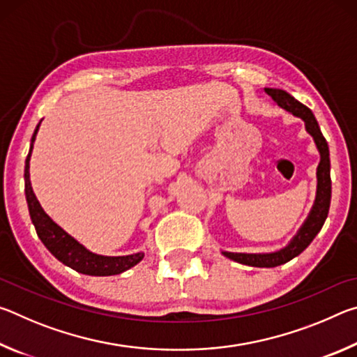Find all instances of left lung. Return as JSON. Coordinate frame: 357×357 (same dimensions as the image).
Wrapping results in <instances>:
<instances>
[{
    "label": "left lung",
    "mask_w": 357,
    "mask_h": 357,
    "mask_svg": "<svg viewBox=\"0 0 357 357\" xmlns=\"http://www.w3.org/2000/svg\"><path fill=\"white\" fill-rule=\"evenodd\" d=\"M266 94H269L277 105L283 110L291 113L293 116L301 118L305 124V130L309 134L319 153V164L317 167V193L315 202H313L309 215L296 231L294 236L289 239V243L274 252L264 253H241V252H225L222 250V255L233 259V261L252 266V268H275V266L285 264L289 259H293L304 252L310 243L315 239L319 229L323 228L326 217L331 206V160H329V146L326 138L323 137L315 116L309 107L296 100L291 94L283 91L279 88H264Z\"/></svg>",
    "instance_id": "1"
}]
</instances>
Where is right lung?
<instances>
[{
    "label": "right lung",
    "mask_w": 357,
    "mask_h": 357,
    "mask_svg": "<svg viewBox=\"0 0 357 357\" xmlns=\"http://www.w3.org/2000/svg\"><path fill=\"white\" fill-rule=\"evenodd\" d=\"M42 119L39 124L36 126V130L31 137V146H29V153L26 155L25 162V195L26 203L29 209V215H31L33 225L38 231L39 239L44 243L53 257L59 259L63 264L69 266L77 273L86 274V275H116L124 273L130 268H134L144 257V252L130 253V255H118V257H108V255H99L88 250L83 244L78 243L75 238H72L68 231L58 225L56 222L48 215L44 208L34 195V190L31 187V179H29V160H31L33 146L36 142V135L40 128Z\"/></svg>",
    "instance_id": "1"
}]
</instances>
